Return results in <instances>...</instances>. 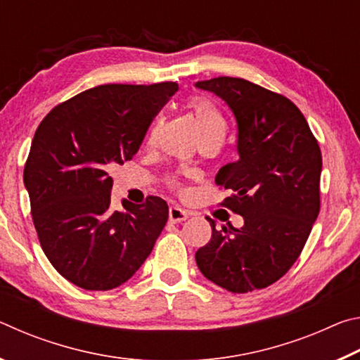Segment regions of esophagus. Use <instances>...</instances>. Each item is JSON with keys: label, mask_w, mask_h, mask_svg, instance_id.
<instances>
[{"label": "esophagus", "mask_w": 360, "mask_h": 360, "mask_svg": "<svg viewBox=\"0 0 360 360\" xmlns=\"http://www.w3.org/2000/svg\"><path fill=\"white\" fill-rule=\"evenodd\" d=\"M187 217H188L187 212L184 210H181L179 206H172L168 211V219H169V222H173V224L184 222Z\"/></svg>", "instance_id": "34e87169"}]
</instances>
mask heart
Wrapping results in <instances>:
<instances>
[{
	"instance_id": "b5f03b06",
	"label": "heart",
	"mask_w": 360,
	"mask_h": 360,
	"mask_svg": "<svg viewBox=\"0 0 360 360\" xmlns=\"http://www.w3.org/2000/svg\"><path fill=\"white\" fill-rule=\"evenodd\" d=\"M188 109L192 111L193 120L197 124V129L200 131V136H206L210 133H224L225 130V122L222 119L221 112L217 111V108L212 105L210 100L203 98V96H195L191 101H188ZM157 133V124L152 127L150 135H149V143L154 141ZM168 184L172 188H181L179 182L176 178H169Z\"/></svg>"
}]
</instances>
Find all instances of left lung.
Instances as JSON below:
<instances>
[{"mask_svg":"<svg viewBox=\"0 0 360 360\" xmlns=\"http://www.w3.org/2000/svg\"><path fill=\"white\" fill-rule=\"evenodd\" d=\"M195 87L216 94L236 119L238 160L216 174L233 193L221 203L245 219L241 229H216L195 260L200 271L233 294L264 289L295 264L321 208L319 144L294 103L240 77H214Z\"/></svg>","mask_w":360,"mask_h":360,"instance_id":"obj_1","label":"left lung"}]
</instances>
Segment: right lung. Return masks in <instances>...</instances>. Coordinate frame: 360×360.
<instances>
[{"label": "right lung", "mask_w": 360, "mask_h": 360, "mask_svg": "<svg viewBox=\"0 0 360 360\" xmlns=\"http://www.w3.org/2000/svg\"><path fill=\"white\" fill-rule=\"evenodd\" d=\"M176 82L108 84L72 96L38 127L23 182L42 251L85 290H109L135 275L168 221L160 197L124 200L112 211L111 165L131 160Z\"/></svg>", "instance_id": "1"}]
</instances>
